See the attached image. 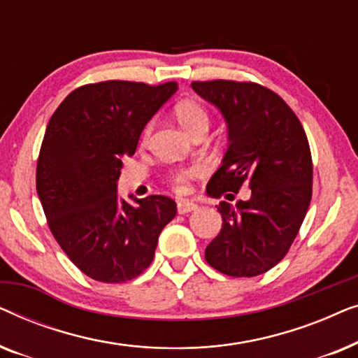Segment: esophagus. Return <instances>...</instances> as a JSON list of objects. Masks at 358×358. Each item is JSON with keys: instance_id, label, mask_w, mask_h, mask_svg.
Listing matches in <instances>:
<instances>
[{"instance_id": "esophagus-1", "label": "esophagus", "mask_w": 358, "mask_h": 358, "mask_svg": "<svg viewBox=\"0 0 358 358\" xmlns=\"http://www.w3.org/2000/svg\"><path fill=\"white\" fill-rule=\"evenodd\" d=\"M197 208V205L194 202H189V200H179L178 202V213L184 215V213H189L192 212V210Z\"/></svg>"}]
</instances>
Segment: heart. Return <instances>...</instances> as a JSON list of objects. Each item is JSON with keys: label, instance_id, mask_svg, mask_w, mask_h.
Wrapping results in <instances>:
<instances>
[{"label": "heart", "instance_id": "b5f03b06", "mask_svg": "<svg viewBox=\"0 0 358 358\" xmlns=\"http://www.w3.org/2000/svg\"><path fill=\"white\" fill-rule=\"evenodd\" d=\"M174 115L180 125L189 131L190 135H195L197 131H207L210 125V115L205 107L197 101L184 99L176 104ZM150 127L145 130L148 134ZM202 174V168L200 166H190V168L176 171L173 176L174 187L178 192H185L187 190V182L190 179L199 178Z\"/></svg>", "mask_w": 358, "mask_h": 358}]
</instances>
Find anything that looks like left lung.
I'll list each match as a JSON object with an SVG mask.
<instances>
[{
  "mask_svg": "<svg viewBox=\"0 0 358 358\" xmlns=\"http://www.w3.org/2000/svg\"><path fill=\"white\" fill-rule=\"evenodd\" d=\"M192 90L222 112L228 148L207 184L228 200L248 184L251 197L220 202L223 224L205 249L213 268L256 277L285 257L311 202L313 163L305 130L287 102L256 83L194 81Z\"/></svg>",
  "mask_w": 358,
  "mask_h": 358,
  "instance_id": "8db88e82",
  "label": "left lung"
}]
</instances>
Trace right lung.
<instances>
[{
	"mask_svg": "<svg viewBox=\"0 0 358 358\" xmlns=\"http://www.w3.org/2000/svg\"><path fill=\"white\" fill-rule=\"evenodd\" d=\"M176 91L174 81L86 85L48 122L37 161L38 199L57 243L97 282L138 277L178 212L164 195H130L135 205L117 195L122 159L135 155L146 124Z\"/></svg>",
	"mask_w": 358,
	"mask_h": 358,
	"instance_id": "1",
	"label": "right lung"
}]
</instances>
